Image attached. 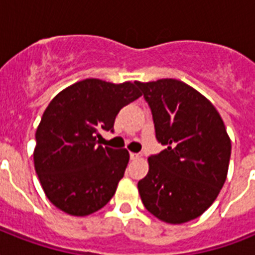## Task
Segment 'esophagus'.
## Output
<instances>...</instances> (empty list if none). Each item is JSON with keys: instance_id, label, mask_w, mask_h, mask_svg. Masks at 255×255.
<instances>
[{"instance_id": "obj_1", "label": "esophagus", "mask_w": 255, "mask_h": 255, "mask_svg": "<svg viewBox=\"0 0 255 255\" xmlns=\"http://www.w3.org/2000/svg\"><path fill=\"white\" fill-rule=\"evenodd\" d=\"M129 157H131V160L140 159V157H141V153H133V152H131V153H129Z\"/></svg>"}]
</instances>
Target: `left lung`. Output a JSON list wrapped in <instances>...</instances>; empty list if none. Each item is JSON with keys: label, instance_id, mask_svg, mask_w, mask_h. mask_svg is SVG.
Listing matches in <instances>:
<instances>
[{"label": "left lung", "instance_id": "1", "mask_svg": "<svg viewBox=\"0 0 255 255\" xmlns=\"http://www.w3.org/2000/svg\"><path fill=\"white\" fill-rule=\"evenodd\" d=\"M149 104L156 139L165 145L148 157L137 182L145 209L160 221L184 224L217 198L229 169L232 143L212 102L177 79L135 82Z\"/></svg>", "mask_w": 255, "mask_h": 255}]
</instances>
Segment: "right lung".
Listing matches in <instances>:
<instances>
[{
  "mask_svg": "<svg viewBox=\"0 0 255 255\" xmlns=\"http://www.w3.org/2000/svg\"><path fill=\"white\" fill-rule=\"evenodd\" d=\"M141 96L136 83L88 78L54 96L35 132L34 168L50 202L85 217L102 209L123 178L129 153L102 147L100 132L111 131L124 106Z\"/></svg>",
  "mask_w": 255,
  "mask_h": 255,
  "instance_id": "add662e5",
  "label": "right lung"
}]
</instances>
